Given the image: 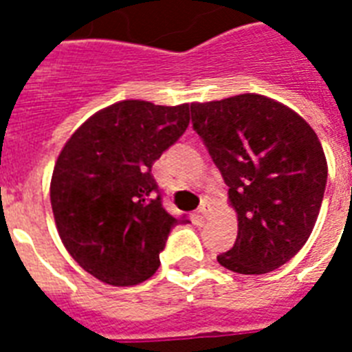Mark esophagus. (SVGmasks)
Segmentation results:
<instances>
[{
  "instance_id": "34e87169",
  "label": "esophagus",
  "mask_w": 352,
  "mask_h": 352,
  "mask_svg": "<svg viewBox=\"0 0 352 352\" xmlns=\"http://www.w3.org/2000/svg\"><path fill=\"white\" fill-rule=\"evenodd\" d=\"M199 215H201V217H203V219H206V217H208V201H203V204H201V206H199Z\"/></svg>"
}]
</instances>
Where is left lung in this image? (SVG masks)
<instances>
[{"label":"left lung","instance_id":"obj_1","mask_svg":"<svg viewBox=\"0 0 352 352\" xmlns=\"http://www.w3.org/2000/svg\"><path fill=\"white\" fill-rule=\"evenodd\" d=\"M190 109L239 221L217 261L237 274L272 272L301 250L322 208L327 160L318 135L290 107L254 93Z\"/></svg>","mask_w":352,"mask_h":352}]
</instances>
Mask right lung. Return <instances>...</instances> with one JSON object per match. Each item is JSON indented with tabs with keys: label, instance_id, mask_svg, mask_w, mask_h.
<instances>
[{
	"label": "right lung",
	"instance_id": "obj_1",
	"mask_svg": "<svg viewBox=\"0 0 352 352\" xmlns=\"http://www.w3.org/2000/svg\"><path fill=\"white\" fill-rule=\"evenodd\" d=\"M190 106L124 100L95 113L63 146L51 206L63 246L85 272L129 287L160 267L171 228L151 166L182 137Z\"/></svg>",
	"mask_w": 352,
	"mask_h": 352
}]
</instances>
